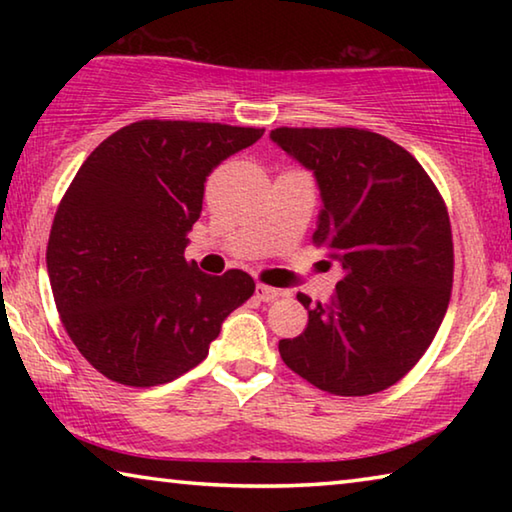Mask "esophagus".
Segmentation results:
<instances>
[{"instance_id":"34e87169","label":"esophagus","mask_w":512,"mask_h":512,"mask_svg":"<svg viewBox=\"0 0 512 512\" xmlns=\"http://www.w3.org/2000/svg\"><path fill=\"white\" fill-rule=\"evenodd\" d=\"M255 296H257V300H262V302H273V300L280 298V289L266 287V284H257Z\"/></svg>"}]
</instances>
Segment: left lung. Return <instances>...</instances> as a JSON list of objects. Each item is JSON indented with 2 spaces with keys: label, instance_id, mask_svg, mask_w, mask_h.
I'll list each match as a JSON object with an SVG mask.
<instances>
[{
  "label": "left lung",
  "instance_id": "1",
  "mask_svg": "<svg viewBox=\"0 0 512 512\" xmlns=\"http://www.w3.org/2000/svg\"><path fill=\"white\" fill-rule=\"evenodd\" d=\"M271 140L314 173V241L339 262L334 296L280 357L320 391L357 397L409 372L436 336L452 293L454 246L443 198L409 151L359 128H275Z\"/></svg>",
  "mask_w": 512,
  "mask_h": 512
}]
</instances>
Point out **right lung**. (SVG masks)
I'll return each instance as SVG.
<instances>
[{
    "mask_svg": "<svg viewBox=\"0 0 512 512\" xmlns=\"http://www.w3.org/2000/svg\"><path fill=\"white\" fill-rule=\"evenodd\" d=\"M262 128L144 119L103 140L58 205L47 273L69 339L101 375L158 386L198 366L253 296L244 271L187 262L205 178Z\"/></svg>",
    "mask_w": 512,
    "mask_h": 512,
    "instance_id": "1",
    "label": "right lung"
}]
</instances>
